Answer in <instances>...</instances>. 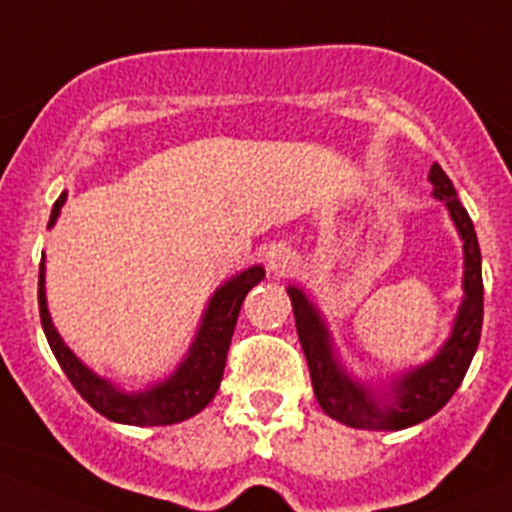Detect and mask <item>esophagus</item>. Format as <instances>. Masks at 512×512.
Listing matches in <instances>:
<instances>
[{
    "label": "esophagus",
    "instance_id": "34e87169",
    "mask_svg": "<svg viewBox=\"0 0 512 512\" xmlns=\"http://www.w3.org/2000/svg\"><path fill=\"white\" fill-rule=\"evenodd\" d=\"M266 261H269V269L276 271V274H289L296 264V256L291 253V248L286 246H271L269 253H266Z\"/></svg>",
    "mask_w": 512,
    "mask_h": 512
}]
</instances>
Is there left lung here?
<instances>
[{
    "label": "left lung",
    "mask_w": 512,
    "mask_h": 512,
    "mask_svg": "<svg viewBox=\"0 0 512 512\" xmlns=\"http://www.w3.org/2000/svg\"><path fill=\"white\" fill-rule=\"evenodd\" d=\"M430 180L435 186V196L447 203L452 221H455L457 231L465 241V301H462L460 314H457L450 342L442 347V352L430 364L399 379L397 387H394L392 407H384L379 399H374L367 389L354 384L337 367L319 314L299 289H289L296 334H299L301 349H304L306 362H309L311 384H314V394L319 399L321 410L332 420L357 427V430H405V427L417 425V422L440 412L465 379L467 367H470L475 349L480 344V332H483V261H480L475 226H472L465 206L457 198L452 180L437 163L432 165Z\"/></svg>",
    "instance_id": "1"
}]
</instances>
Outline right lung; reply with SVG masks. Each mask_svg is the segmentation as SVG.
Returning a JSON list of instances; mask_svg holds the SVG:
<instances>
[{
  "instance_id": "right-lung-1",
  "label": "right lung",
  "mask_w": 512,
  "mask_h": 512,
  "mask_svg": "<svg viewBox=\"0 0 512 512\" xmlns=\"http://www.w3.org/2000/svg\"><path fill=\"white\" fill-rule=\"evenodd\" d=\"M67 193H62L55 201L50 213V226L60 216V208L65 203ZM264 279V269L253 266V269L243 271L236 279L228 281L226 286L213 294L211 304H208L206 319H203L201 332H198L196 342H193L191 354L178 372L168 379V382L158 384V387L148 389L143 394H125L118 392L113 384H107L97 374H92L70 349L60 339V334L52 326L50 314H47L45 301V261H40V319L45 337L50 342L52 354L60 362L62 372L72 382V387L80 392L92 410L100 412L102 417L113 422H123V425L135 427H158V425H175L188 417L198 415L203 407L213 399L218 392V384L223 379V369H226V354L228 344H231L233 329H236L238 311H241L243 299L248 291Z\"/></svg>"
}]
</instances>
